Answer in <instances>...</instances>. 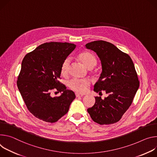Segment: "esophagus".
I'll return each mask as SVG.
<instances>
[{
  "instance_id": "obj_1",
  "label": "esophagus",
  "mask_w": 157,
  "mask_h": 157,
  "mask_svg": "<svg viewBox=\"0 0 157 157\" xmlns=\"http://www.w3.org/2000/svg\"><path fill=\"white\" fill-rule=\"evenodd\" d=\"M75 96H76L77 97H83V95L82 94H78V93H75Z\"/></svg>"
}]
</instances>
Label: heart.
Masks as SVG:
<instances>
[{"label": "heart", "mask_w": 157, "mask_h": 157, "mask_svg": "<svg viewBox=\"0 0 157 157\" xmlns=\"http://www.w3.org/2000/svg\"><path fill=\"white\" fill-rule=\"evenodd\" d=\"M78 59L80 62L88 68H93L97 63L95 56L89 52H82L78 55ZM70 59H65L61 66V72L63 75H66L68 72L70 67ZM90 81L87 78H73L69 80L68 86L71 90L78 92L84 93L86 92L87 86L90 85Z\"/></svg>", "instance_id": "obj_1"}]
</instances>
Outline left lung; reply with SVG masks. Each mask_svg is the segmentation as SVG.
Listing matches in <instances>:
<instances>
[{
    "label": "left lung",
    "mask_w": 157,
    "mask_h": 157,
    "mask_svg": "<svg viewBox=\"0 0 157 157\" xmlns=\"http://www.w3.org/2000/svg\"><path fill=\"white\" fill-rule=\"evenodd\" d=\"M85 47L96 52L101 63L102 72L94 90L108 94L104 99L95 97L94 105L87 112L100 125L116 123L132 105L140 85L133 62L127 54L106 41H94Z\"/></svg>",
    "instance_id": "left-lung-1"
}]
</instances>
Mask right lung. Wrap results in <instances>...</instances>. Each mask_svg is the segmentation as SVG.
I'll return each instance as SVG.
<instances>
[{
	"label": "right lung",
	"instance_id": "1",
	"mask_svg": "<svg viewBox=\"0 0 157 157\" xmlns=\"http://www.w3.org/2000/svg\"><path fill=\"white\" fill-rule=\"evenodd\" d=\"M75 47L67 42H46L26 54L22 62L17 86L29 111L46 122H56L75 98L74 92L59 81L62 64ZM53 90L63 94L52 98Z\"/></svg>",
	"mask_w": 157,
	"mask_h": 157
}]
</instances>
